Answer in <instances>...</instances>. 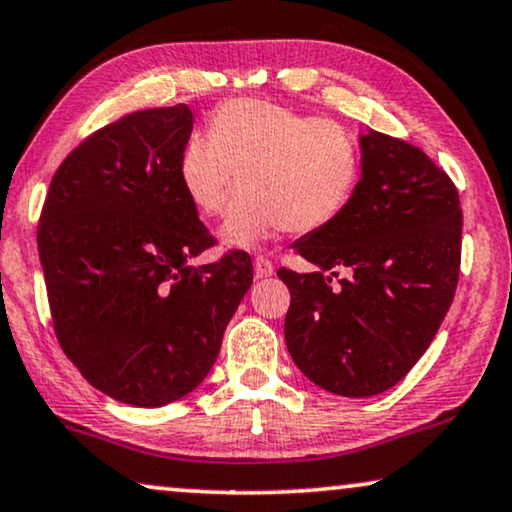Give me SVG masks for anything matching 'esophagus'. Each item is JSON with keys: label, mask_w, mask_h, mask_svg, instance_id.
Listing matches in <instances>:
<instances>
[{"label": "esophagus", "mask_w": 512, "mask_h": 512, "mask_svg": "<svg viewBox=\"0 0 512 512\" xmlns=\"http://www.w3.org/2000/svg\"><path fill=\"white\" fill-rule=\"evenodd\" d=\"M252 267H255L257 278H267V276L274 274V262H271L269 257H264V255H257L255 262H252Z\"/></svg>", "instance_id": "34e87169"}]
</instances>
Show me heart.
Returning <instances> with one entry per match:
<instances>
[{
    "mask_svg": "<svg viewBox=\"0 0 512 512\" xmlns=\"http://www.w3.org/2000/svg\"><path fill=\"white\" fill-rule=\"evenodd\" d=\"M177 173L187 199L206 217H220L243 187L222 238L250 248L283 227L316 234L339 220L358 192L363 154L342 121L234 98L215 109L210 135H189Z\"/></svg>",
    "mask_w": 512,
    "mask_h": 512,
    "instance_id": "1",
    "label": "heart"
}]
</instances>
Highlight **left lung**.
<instances>
[{"instance_id": "obj_1", "label": "left lung", "mask_w": 512, "mask_h": 512, "mask_svg": "<svg viewBox=\"0 0 512 512\" xmlns=\"http://www.w3.org/2000/svg\"><path fill=\"white\" fill-rule=\"evenodd\" d=\"M360 147L351 206L295 243L318 269H278L290 290L292 360L313 384L346 398L384 393L412 370L449 311L461 269L463 213L445 170L379 131Z\"/></svg>"}]
</instances>
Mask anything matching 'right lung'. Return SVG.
Instances as JSON below:
<instances>
[{"mask_svg": "<svg viewBox=\"0 0 512 512\" xmlns=\"http://www.w3.org/2000/svg\"><path fill=\"white\" fill-rule=\"evenodd\" d=\"M187 105L126 114L72 149L37 224L60 349L126 405L159 407L206 379L252 285L245 250L192 267L215 236L182 189Z\"/></svg>", "mask_w": 512, "mask_h": 512, "instance_id": "add662e5", "label": "right lung"}]
</instances>
